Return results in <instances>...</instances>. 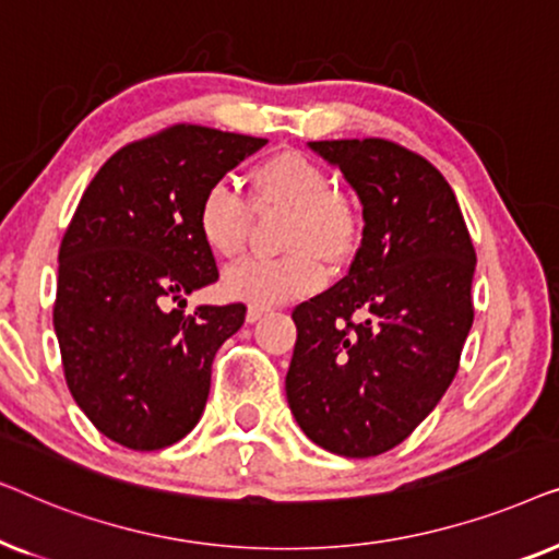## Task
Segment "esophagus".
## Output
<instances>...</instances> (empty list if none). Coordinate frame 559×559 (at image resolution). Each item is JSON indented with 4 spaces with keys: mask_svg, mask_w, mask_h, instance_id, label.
<instances>
[{
    "mask_svg": "<svg viewBox=\"0 0 559 559\" xmlns=\"http://www.w3.org/2000/svg\"><path fill=\"white\" fill-rule=\"evenodd\" d=\"M266 312H270L266 305H249V308H247V323H257V320L266 316Z\"/></svg>",
    "mask_w": 559,
    "mask_h": 559,
    "instance_id": "34e87169",
    "label": "esophagus"
}]
</instances>
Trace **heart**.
<instances>
[{"label":"heart","mask_w":559,"mask_h":559,"mask_svg":"<svg viewBox=\"0 0 559 559\" xmlns=\"http://www.w3.org/2000/svg\"><path fill=\"white\" fill-rule=\"evenodd\" d=\"M257 209L293 211L285 257H251L228 266L221 289L234 300L277 305L316 293L325 285L328 259L348 254L356 239V218L348 203L333 193V178L323 165L295 150L274 152L251 173ZM251 209L231 182L205 188L195 209V231L205 249L221 259L239 257L247 247Z\"/></svg>","instance_id":"obj_1"}]
</instances>
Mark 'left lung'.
<instances>
[{"mask_svg": "<svg viewBox=\"0 0 559 559\" xmlns=\"http://www.w3.org/2000/svg\"><path fill=\"white\" fill-rule=\"evenodd\" d=\"M361 198L364 239L338 285L293 310L289 409L316 445L386 453L442 400L473 325L476 270L453 188L392 140H323Z\"/></svg>", "mask_w": 559, "mask_h": 559, "instance_id": "obj_1", "label": "left lung"}]
</instances>
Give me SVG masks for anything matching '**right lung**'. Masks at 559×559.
<instances>
[{"label":"right lung","instance_id":"add662e5","mask_svg":"<svg viewBox=\"0 0 559 559\" xmlns=\"http://www.w3.org/2000/svg\"><path fill=\"white\" fill-rule=\"evenodd\" d=\"M264 144L173 124L114 152L83 190L60 241L52 325L75 404L119 445L167 448L203 415L211 364L247 305L182 312L186 295L218 280L195 209Z\"/></svg>","mask_w":559,"mask_h":559}]
</instances>
